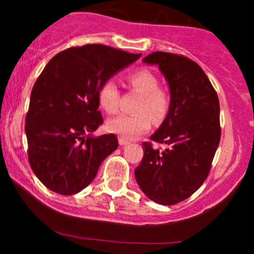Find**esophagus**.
Returning a JSON list of instances; mask_svg holds the SVG:
<instances>
[{
    "mask_svg": "<svg viewBox=\"0 0 254 254\" xmlns=\"http://www.w3.org/2000/svg\"><path fill=\"white\" fill-rule=\"evenodd\" d=\"M130 141L129 140L124 139V137H119V145L120 146H125V145H129Z\"/></svg>",
    "mask_w": 254,
    "mask_h": 254,
    "instance_id": "esophagus-1",
    "label": "esophagus"
}]
</instances>
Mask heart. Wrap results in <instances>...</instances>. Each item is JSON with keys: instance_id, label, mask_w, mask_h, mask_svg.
<instances>
[{"instance_id": "b5f03b06", "label": "heart", "mask_w": 254, "mask_h": 254, "mask_svg": "<svg viewBox=\"0 0 254 254\" xmlns=\"http://www.w3.org/2000/svg\"><path fill=\"white\" fill-rule=\"evenodd\" d=\"M130 88L140 93L135 114L119 115L107 122V129L125 139H135L152 127L155 122H162L170 108V96L158 87V79L148 70H139L127 76ZM98 102L104 112L115 114L119 111L120 93L114 82L106 81L98 89Z\"/></svg>"}]
</instances>
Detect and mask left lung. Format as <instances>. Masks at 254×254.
<instances>
[{
  "label": "left lung",
  "mask_w": 254,
  "mask_h": 254,
  "mask_svg": "<svg viewBox=\"0 0 254 254\" xmlns=\"http://www.w3.org/2000/svg\"><path fill=\"white\" fill-rule=\"evenodd\" d=\"M142 61L158 66L170 87L168 113L150 137L168 147L142 143L135 178L148 199L173 205L198 190L209 175L221 137L219 98L203 68L186 56L155 51Z\"/></svg>",
  "instance_id": "obj_1"
}]
</instances>
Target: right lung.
Wrapping results in <instances>:
<instances>
[{"label":"right lung","instance_id":"right-lung-1","mask_svg":"<svg viewBox=\"0 0 254 254\" xmlns=\"http://www.w3.org/2000/svg\"><path fill=\"white\" fill-rule=\"evenodd\" d=\"M140 56L88 44L66 49L47 64L30 94L25 135L30 167L50 190L81 191L117 150L114 134L93 136L103 123L98 89Z\"/></svg>","mask_w":254,"mask_h":254}]
</instances>
